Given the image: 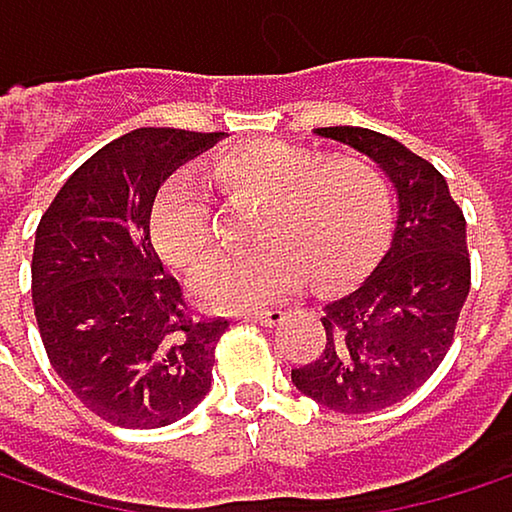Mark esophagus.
Masks as SVG:
<instances>
[{"instance_id":"34e87169","label":"esophagus","mask_w":512,"mask_h":512,"mask_svg":"<svg viewBox=\"0 0 512 512\" xmlns=\"http://www.w3.org/2000/svg\"><path fill=\"white\" fill-rule=\"evenodd\" d=\"M248 318L264 324V327H273V324H279L285 318V312L282 309H261V312H248Z\"/></svg>"}]
</instances>
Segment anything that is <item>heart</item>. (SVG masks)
<instances>
[{
    "label": "heart",
    "mask_w": 512,
    "mask_h": 512,
    "mask_svg": "<svg viewBox=\"0 0 512 512\" xmlns=\"http://www.w3.org/2000/svg\"><path fill=\"white\" fill-rule=\"evenodd\" d=\"M215 181L227 200H254L261 212L251 251H215V203L191 172L172 175L151 209L160 258L191 273V294L215 312L264 306L288 294L300 264L315 282H337L361 267L379 242L388 197L385 181L364 157H327L315 148L261 139L215 160Z\"/></svg>",
    "instance_id": "b5f03b06"
}]
</instances>
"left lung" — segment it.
Wrapping results in <instances>:
<instances>
[{
	"label": "left lung",
	"mask_w": 512,
	"mask_h": 512,
	"mask_svg": "<svg viewBox=\"0 0 512 512\" xmlns=\"http://www.w3.org/2000/svg\"><path fill=\"white\" fill-rule=\"evenodd\" d=\"M382 166L397 188V227L379 267L324 306V352L291 382L337 413H373L413 394L446 358L470 291L464 212L446 178L407 145L364 127H321Z\"/></svg>",
	"instance_id": "obj_1"
}]
</instances>
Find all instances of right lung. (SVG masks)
Wrapping results in <instances>:
<instances>
[{"label":"right lung","mask_w":512,"mask_h":512,"mask_svg":"<svg viewBox=\"0 0 512 512\" xmlns=\"http://www.w3.org/2000/svg\"><path fill=\"white\" fill-rule=\"evenodd\" d=\"M224 133L142 127L99 148L35 230L32 303L57 376L99 419L163 428L212 388L227 318H194L151 242L166 175Z\"/></svg>","instance_id":"obj_1"}]
</instances>
